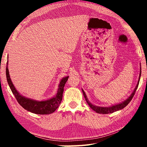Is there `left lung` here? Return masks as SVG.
<instances>
[{
    "label": "left lung",
    "mask_w": 147,
    "mask_h": 147,
    "mask_svg": "<svg viewBox=\"0 0 147 147\" xmlns=\"http://www.w3.org/2000/svg\"><path fill=\"white\" fill-rule=\"evenodd\" d=\"M140 74H139V80H138V84H137V86L136 87V88L134 89V91L132 92V93L131 94V95L129 96V97L126 99V100H124V102H123L122 103L120 104H115V105H113L111 106H109V107H100V106H96L94 105H93L88 100V98H87V96L85 93V92L82 89V92H83V94H84V97L86 98V100L87 102H88V105L90 106V108L94 110V111H96V113H102V114H108V113H113L115 112V111H119L120 110V109H122L123 108H124V107H126V106L128 105V104L130 103V102L131 100V99L134 97V94H135V93L136 91V89H138V87L139 85V80H140V77H141V68H140Z\"/></svg>",
    "instance_id": "obj_1"
}]
</instances>
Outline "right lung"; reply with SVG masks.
Returning <instances> with one entry per match:
<instances>
[{
    "label": "right lung",
    "instance_id": "1",
    "mask_svg": "<svg viewBox=\"0 0 147 147\" xmlns=\"http://www.w3.org/2000/svg\"><path fill=\"white\" fill-rule=\"evenodd\" d=\"M6 74L7 82L9 84V88H10L12 93L14 94L15 97H16L20 105L23 107L24 109H26L27 111H30L33 113L39 114V115L51 114L56 110V109L58 108L62 100L65 84L66 82L67 81L69 78V76H66L61 79L58 86V89L56 96H54V97L51 99H49V100L38 101L24 97L16 90L11 80L10 76H9L8 68V62H7L6 68Z\"/></svg>",
    "mask_w": 147,
    "mask_h": 147
}]
</instances>
